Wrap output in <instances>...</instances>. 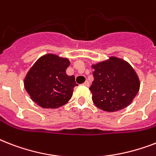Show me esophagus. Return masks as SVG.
Returning a JSON list of instances; mask_svg holds the SVG:
<instances>
[{
  "mask_svg": "<svg viewBox=\"0 0 156 156\" xmlns=\"http://www.w3.org/2000/svg\"><path fill=\"white\" fill-rule=\"evenodd\" d=\"M83 85H85L86 87H89V86H90V83H89V82H88V81L87 80L85 82V83H83Z\"/></svg>",
  "mask_w": 156,
  "mask_h": 156,
  "instance_id": "1",
  "label": "esophagus"
}]
</instances>
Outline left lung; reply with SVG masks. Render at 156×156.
Returning a JSON list of instances; mask_svg holds the SVG:
<instances>
[{"label": "left lung", "mask_w": 156, "mask_h": 156, "mask_svg": "<svg viewBox=\"0 0 156 156\" xmlns=\"http://www.w3.org/2000/svg\"><path fill=\"white\" fill-rule=\"evenodd\" d=\"M94 80L90 90L93 103L105 112H116L132 103L140 87L133 68L123 59L110 56L92 65Z\"/></svg>", "instance_id": "1"}]
</instances>
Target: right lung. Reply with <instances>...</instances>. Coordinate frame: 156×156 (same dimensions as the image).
<instances>
[{
  "label": "right lung",
  "mask_w": 156,
  "mask_h": 156,
  "mask_svg": "<svg viewBox=\"0 0 156 156\" xmlns=\"http://www.w3.org/2000/svg\"><path fill=\"white\" fill-rule=\"evenodd\" d=\"M70 65L67 58L46 54L38 59L24 79V87L30 99L44 108H57L70 100L74 76L66 74Z\"/></svg>",
  "instance_id": "right-lung-1"
}]
</instances>
